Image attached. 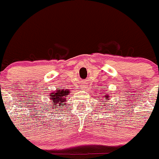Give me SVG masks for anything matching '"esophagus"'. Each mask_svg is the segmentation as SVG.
<instances>
[{"mask_svg": "<svg viewBox=\"0 0 159 159\" xmlns=\"http://www.w3.org/2000/svg\"><path fill=\"white\" fill-rule=\"evenodd\" d=\"M83 88H84V87H83Z\"/></svg>", "mask_w": 159, "mask_h": 159, "instance_id": "obj_1", "label": "esophagus"}]
</instances>
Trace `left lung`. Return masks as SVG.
<instances>
[{
    "instance_id": "obj_1",
    "label": "left lung",
    "mask_w": 159,
    "mask_h": 159,
    "mask_svg": "<svg viewBox=\"0 0 159 159\" xmlns=\"http://www.w3.org/2000/svg\"><path fill=\"white\" fill-rule=\"evenodd\" d=\"M104 97H105V98H104V100H103V101H104V102H107V100H109V99H110V94H109V93H108V94H106V95L104 96ZM104 102H103V103H104ZM103 105H104V106L106 107H107L106 106V104H103Z\"/></svg>"
}]
</instances>
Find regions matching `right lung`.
I'll use <instances>...</instances> for the list:
<instances>
[{
    "mask_svg": "<svg viewBox=\"0 0 159 159\" xmlns=\"http://www.w3.org/2000/svg\"><path fill=\"white\" fill-rule=\"evenodd\" d=\"M70 94V91L68 89H57L56 91L52 92L50 93V100H51V107L52 108V111L56 110V111H58L59 110L58 107H62V105H66L65 102L66 101L67 95Z\"/></svg>",
    "mask_w": 159,
    "mask_h": 159,
    "instance_id": "1",
    "label": "right lung"
}]
</instances>
